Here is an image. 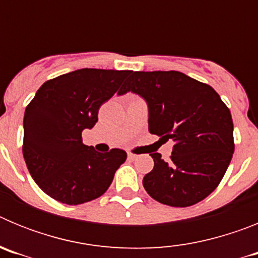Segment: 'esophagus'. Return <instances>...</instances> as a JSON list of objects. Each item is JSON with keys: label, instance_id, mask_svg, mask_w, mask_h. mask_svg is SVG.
Segmentation results:
<instances>
[{"label": "esophagus", "instance_id": "34e87169", "mask_svg": "<svg viewBox=\"0 0 258 258\" xmlns=\"http://www.w3.org/2000/svg\"><path fill=\"white\" fill-rule=\"evenodd\" d=\"M137 157H138V155H134V154H132V152H127V159H131V160H136Z\"/></svg>", "mask_w": 258, "mask_h": 258}]
</instances>
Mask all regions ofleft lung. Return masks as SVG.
<instances>
[{"label":"left lung","mask_w":258,"mask_h":258,"mask_svg":"<svg viewBox=\"0 0 258 258\" xmlns=\"http://www.w3.org/2000/svg\"><path fill=\"white\" fill-rule=\"evenodd\" d=\"M140 95L149 109V131L174 142L169 161L150 154L154 169L143 187L170 207H190L217 187L234 154L230 109L212 86L178 71L132 72L118 90ZM159 140V141H160Z\"/></svg>","instance_id":"obj_1"}]
</instances>
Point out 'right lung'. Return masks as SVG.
<instances>
[{
  "instance_id": "add662e5",
  "label": "right lung",
  "mask_w": 258,
  "mask_h": 258,
  "mask_svg": "<svg viewBox=\"0 0 258 258\" xmlns=\"http://www.w3.org/2000/svg\"><path fill=\"white\" fill-rule=\"evenodd\" d=\"M132 71L81 68L42 84L23 120V156L38 187L52 199L77 206L103 195L126 152H98L83 131L98 121L99 107Z\"/></svg>"
}]
</instances>
